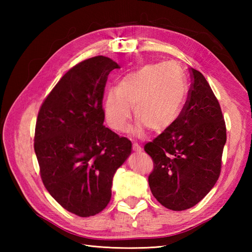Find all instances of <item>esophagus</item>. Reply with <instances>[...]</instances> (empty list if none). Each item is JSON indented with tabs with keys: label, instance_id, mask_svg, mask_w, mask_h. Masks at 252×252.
<instances>
[{
	"label": "esophagus",
	"instance_id": "34e87169",
	"mask_svg": "<svg viewBox=\"0 0 252 252\" xmlns=\"http://www.w3.org/2000/svg\"><path fill=\"white\" fill-rule=\"evenodd\" d=\"M132 147H133V151H134V152H141L142 151V147L138 145L137 143H133Z\"/></svg>",
	"mask_w": 252,
	"mask_h": 252
}]
</instances>
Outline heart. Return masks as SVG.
<instances>
[{
  "mask_svg": "<svg viewBox=\"0 0 252 252\" xmlns=\"http://www.w3.org/2000/svg\"><path fill=\"white\" fill-rule=\"evenodd\" d=\"M187 85L183 71L175 63L146 65L126 74L116 90L107 92L104 115L107 125L123 132L133 116L137 120L132 131L143 134L147 129L155 133L167 130L183 109Z\"/></svg>",
  "mask_w": 252,
  "mask_h": 252,
  "instance_id": "b5f03b06",
  "label": "heart"
}]
</instances>
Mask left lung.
Wrapping results in <instances>:
<instances>
[{"mask_svg":"<svg viewBox=\"0 0 252 252\" xmlns=\"http://www.w3.org/2000/svg\"><path fill=\"white\" fill-rule=\"evenodd\" d=\"M189 71L191 84L179 118L144 146L154 161L148 176L153 195L174 211L194 207L216 185L226 143L219 100L203 74Z\"/></svg>","mask_w":252,"mask_h":252,"instance_id":"obj_1","label":"left lung"}]
</instances>
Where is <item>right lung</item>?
<instances>
[{"mask_svg":"<svg viewBox=\"0 0 252 252\" xmlns=\"http://www.w3.org/2000/svg\"><path fill=\"white\" fill-rule=\"evenodd\" d=\"M120 68L105 56L73 66L42 103L34 132L41 179L67 211L97 215L111 198L112 178L132 143L106 127L103 98L108 74Z\"/></svg>","mask_w":252,"mask_h":252,"instance_id":"right-lung-1","label":"right lung"}]
</instances>
